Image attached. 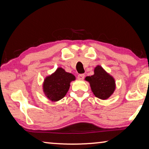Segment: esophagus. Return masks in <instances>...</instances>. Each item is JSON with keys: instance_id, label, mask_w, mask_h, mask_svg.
Masks as SVG:
<instances>
[{"instance_id": "obj_1", "label": "esophagus", "mask_w": 149, "mask_h": 149, "mask_svg": "<svg viewBox=\"0 0 149 149\" xmlns=\"http://www.w3.org/2000/svg\"><path fill=\"white\" fill-rule=\"evenodd\" d=\"M85 77V75L81 74H79L78 75H77V79H84V78Z\"/></svg>"}]
</instances>
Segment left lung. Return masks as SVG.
<instances>
[{"label": "left lung", "mask_w": 149, "mask_h": 149, "mask_svg": "<svg viewBox=\"0 0 149 149\" xmlns=\"http://www.w3.org/2000/svg\"><path fill=\"white\" fill-rule=\"evenodd\" d=\"M86 79L90 82L94 95L100 99L108 98L116 88L114 79L100 66L96 67L95 74L86 77Z\"/></svg>", "instance_id": "1"}]
</instances>
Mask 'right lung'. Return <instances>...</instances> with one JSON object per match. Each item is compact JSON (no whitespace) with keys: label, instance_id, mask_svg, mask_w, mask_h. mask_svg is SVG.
<instances>
[{"label":"right lung","instance_id":"add662e5","mask_svg":"<svg viewBox=\"0 0 149 149\" xmlns=\"http://www.w3.org/2000/svg\"><path fill=\"white\" fill-rule=\"evenodd\" d=\"M74 79V75L65 72L63 69L58 68L53 74L45 79L44 92L52 101H57L66 95L70 82Z\"/></svg>","mask_w":149,"mask_h":149}]
</instances>
